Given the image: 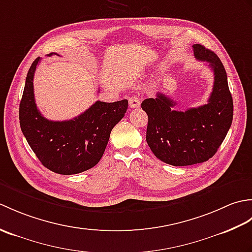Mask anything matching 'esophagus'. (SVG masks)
<instances>
[{
	"label": "esophagus",
	"mask_w": 252,
	"mask_h": 252,
	"mask_svg": "<svg viewBox=\"0 0 252 252\" xmlns=\"http://www.w3.org/2000/svg\"><path fill=\"white\" fill-rule=\"evenodd\" d=\"M129 105L131 108H137L141 106V98L138 96H132L129 99Z\"/></svg>",
	"instance_id": "1"
}]
</instances>
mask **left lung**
<instances>
[{
    "label": "left lung",
    "mask_w": 252,
    "mask_h": 252,
    "mask_svg": "<svg viewBox=\"0 0 252 252\" xmlns=\"http://www.w3.org/2000/svg\"><path fill=\"white\" fill-rule=\"evenodd\" d=\"M192 49L196 60L209 63L215 73L208 104L178 111L173 109L175 101L160 92L156 98L142 103L148 116V146L158 159L175 167L201 163L213 157L233 120V98L222 62L201 44H194Z\"/></svg>",
    "instance_id": "1"
}]
</instances>
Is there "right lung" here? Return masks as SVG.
<instances>
[{"label": "right lung", "mask_w": 252, "mask_h": 252, "mask_svg": "<svg viewBox=\"0 0 252 252\" xmlns=\"http://www.w3.org/2000/svg\"><path fill=\"white\" fill-rule=\"evenodd\" d=\"M40 61L37 57L27 73L19 105L21 131L45 168L63 175L81 173L103 157L111 130L126 112L127 99L115 103L97 100L71 120L46 119L37 109L33 92V77Z\"/></svg>", "instance_id": "add662e5"}]
</instances>
